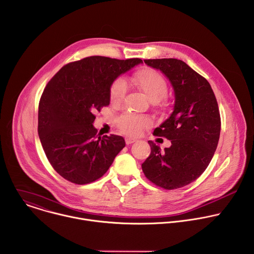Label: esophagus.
<instances>
[{
    "instance_id": "obj_1",
    "label": "esophagus",
    "mask_w": 254,
    "mask_h": 254,
    "mask_svg": "<svg viewBox=\"0 0 254 254\" xmlns=\"http://www.w3.org/2000/svg\"><path fill=\"white\" fill-rule=\"evenodd\" d=\"M125 142H126V144H127V145H129V144H132V143L136 142V139L128 137V138H125Z\"/></svg>"
}]
</instances>
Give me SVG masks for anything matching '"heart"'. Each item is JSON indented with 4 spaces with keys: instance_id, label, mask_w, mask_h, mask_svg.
<instances>
[{
    "instance_id": "obj_1",
    "label": "heart",
    "mask_w": 254,
    "mask_h": 254,
    "mask_svg": "<svg viewBox=\"0 0 254 254\" xmlns=\"http://www.w3.org/2000/svg\"><path fill=\"white\" fill-rule=\"evenodd\" d=\"M128 82L142 91L152 102H158L164 98L168 91V85L164 77L149 67H143L137 70ZM126 85L123 80H115L110 87V100L114 104H119L126 94ZM118 129L129 136H138L145 128L151 125V120L146 116H137L132 114H123L116 119Z\"/></svg>"
}]
</instances>
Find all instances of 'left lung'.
Instances as JSON below:
<instances>
[{
  "label": "left lung",
  "instance_id": "8db88e82",
  "mask_svg": "<svg viewBox=\"0 0 254 254\" xmlns=\"http://www.w3.org/2000/svg\"><path fill=\"white\" fill-rule=\"evenodd\" d=\"M148 66L160 70L171 82L175 102L170 116L154 130L171 146L163 151L153 141L149 157L142 163L148 180L167 189H177L205 171L220 135V114L208 81L177 59H148Z\"/></svg>",
  "mask_w": 254,
  "mask_h": 254
}]
</instances>
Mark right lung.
Segmentation results:
<instances>
[{
  "label": "right lung",
  "instance_id": "add662e5",
  "mask_svg": "<svg viewBox=\"0 0 254 254\" xmlns=\"http://www.w3.org/2000/svg\"><path fill=\"white\" fill-rule=\"evenodd\" d=\"M139 58L91 56L69 63L51 79L41 96L38 133L45 154L66 180L88 184L102 177L125 147L118 135L98 136L94 113L110 104V87Z\"/></svg>",
  "mask_w": 254,
  "mask_h": 254
}]
</instances>
